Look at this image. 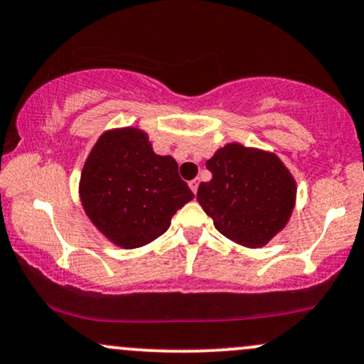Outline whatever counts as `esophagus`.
<instances>
[{
    "label": "esophagus",
    "mask_w": 364,
    "mask_h": 364,
    "mask_svg": "<svg viewBox=\"0 0 364 364\" xmlns=\"http://www.w3.org/2000/svg\"><path fill=\"white\" fill-rule=\"evenodd\" d=\"M190 188H191V191H193V193H197V190H198V179H193V181H190Z\"/></svg>",
    "instance_id": "1"
}]
</instances>
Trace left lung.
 <instances>
[{"label":"left lung","instance_id":"1","mask_svg":"<svg viewBox=\"0 0 364 364\" xmlns=\"http://www.w3.org/2000/svg\"><path fill=\"white\" fill-rule=\"evenodd\" d=\"M207 169L213 179L200 183L197 200L231 242L261 249L290 221L297 183L277 154L226 143L207 161Z\"/></svg>","mask_w":364,"mask_h":364}]
</instances>
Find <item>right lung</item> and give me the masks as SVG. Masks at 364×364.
Returning a JSON list of instances; mask_svg holds the SVG:
<instances>
[{
	"label": "right lung",
	"instance_id": "1",
	"mask_svg": "<svg viewBox=\"0 0 364 364\" xmlns=\"http://www.w3.org/2000/svg\"><path fill=\"white\" fill-rule=\"evenodd\" d=\"M171 155H157L139 127H112L86 157L79 200L93 226L114 245L138 249L167 231L193 200Z\"/></svg>",
	"mask_w": 364,
	"mask_h": 364
}]
</instances>
